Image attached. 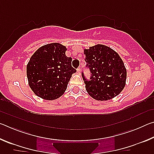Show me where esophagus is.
Instances as JSON below:
<instances>
[{"instance_id":"1","label":"esophagus","mask_w":154,"mask_h":154,"mask_svg":"<svg viewBox=\"0 0 154 154\" xmlns=\"http://www.w3.org/2000/svg\"><path fill=\"white\" fill-rule=\"evenodd\" d=\"M77 73L79 74V75L81 74V69H80V68H78L77 70Z\"/></svg>"}]
</instances>
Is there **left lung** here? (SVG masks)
<instances>
[{
  "mask_svg": "<svg viewBox=\"0 0 154 154\" xmlns=\"http://www.w3.org/2000/svg\"><path fill=\"white\" fill-rule=\"evenodd\" d=\"M85 60L90 70V81L82 73L85 89L97 100H108L120 94L126 85L127 72L124 62L113 49L100 44L85 49Z\"/></svg>",
  "mask_w": 154,
  "mask_h": 154,
  "instance_id": "left-lung-1",
  "label": "left lung"
}]
</instances>
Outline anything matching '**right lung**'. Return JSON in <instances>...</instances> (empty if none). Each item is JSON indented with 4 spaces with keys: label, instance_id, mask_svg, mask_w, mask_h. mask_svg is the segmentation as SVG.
<instances>
[{
    "label": "right lung",
    "instance_id": "right-lung-1",
    "mask_svg": "<svg viewBox=\"0 0 154 154\" xmlns=\"http://www.w3.org/2000/svg\"><path fill=\"white\" fill-rule=\"evenodd\" d=\"M66 48L58 43L47 44L31 56L26 74L31 90L47 100L58 98L66 90L76 70L71 66L72 58L66 56Z\"/></svg>",
    "mask_w": 154,
    "mask_h": 154
}]
</instances>
